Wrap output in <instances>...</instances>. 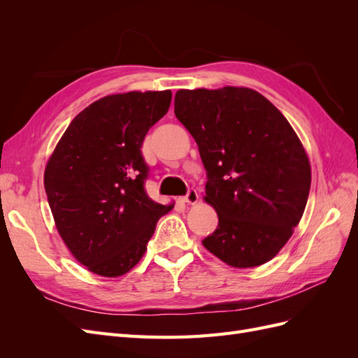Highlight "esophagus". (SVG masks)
Masks as SVG:
<instances>
[{
	"label": "esophagus",
	"instance_id": "34e87169",
	"mask_svg": "<svg viewBox=\"0 0 358 358\" xmlns=\"http://www.w3.org/2000/svg\"><path fill=\"white\" fill-rule=\"evenodd\" d=\"M197 200H199V194H197V191L194 189V188H189L188 192H187V196L182 197V201L183 203H188V204L197 203Z\"/></svg>",
	"mask_w": 358,
	"mask_h": 358
}]
</instances>
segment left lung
<instances>
[{
    "instance_id": "8db88e82",
    "label": "left lung",
    "mask_w": 358,
    "mask_h": 358,
    "mask_svg": "<svg viewBox=\"0 0 358 358\" xmlns=\"http://www.w3.org/2000/svg\"><path fill=\"white\" fill-rule=\"evenodd\" d=\"M175 115L199 145L204 200L218 213L203 246L233 267L267 263L301 220L310 189L294 129L262 94L234 86L180 90Z\"/></svg>"
}]
</instances>
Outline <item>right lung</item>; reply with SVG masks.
<instances>
[{"mask_svg": "<svg viewBox=\"0 0 358 358\" xmlns=\"http://www.w3.org/2000/svg\"><path fill=\"white\" fill-rule=\"evenodd\" d=\"M170 101V91L104 96L73 119L48 162L45 188L57 229L92 273L129 272L173 209L146 194L142 155L146 133Z\"/></svg>", "mask_w": 358, "mask_h": 358, "instance_id": "add662e5", "label": "right lung"}]
</instances>
